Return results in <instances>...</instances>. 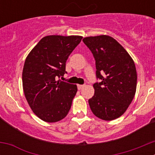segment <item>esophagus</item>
Returning a JSON list of instances; mask_svg holds the SVG:
<instances>
[{"instance_id": "34e87169", "label": "esophagus", "mask_w": 155, "mask_h": 155, "mask_svg": "<svg viewBox=\"0 0 155 155\" xmlns=\"http://www.w3.org/2000/svg\"><path fill=\"white\" fill-rule=\"evenodd\" d=\"M84 87V85H83V84H78V90H81Z\"/></svg>"}]
</instances>
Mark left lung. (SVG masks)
Here are the masks:
<instances>
[{"instance_id":"1","label":"left lung","mask_w":155,"mask_h":155,"mask_svg":"<svg viewBox=\"0 0 155 155\" xmlns=\"http://www.w3.org/2000/svg\"><path fill=\"white\" fill-rule=\"evenodd\" d=\"M84 44L95 60L97 78L94 96L88 100L91 112L103 120H116L125 113L137 89L136 67L127 50L106 35L85 37Z\"/></svg>"}]
</instances>
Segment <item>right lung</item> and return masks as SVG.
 <instances>
[{
  "mask_svg": "<svg viewBox=\"0 0 155 155\" xmlns=\"http://www.w3.org/2000/svg\"><path fill=\"white\" fill-rule=\"evenodd\" d=\"M82 38L47 35L25 59L22 71L25 96L32 112L43 121H60L71 109L78 87L57 79L66 73V61Z\"/></svg>",
  "mask_w": 155,
  "mask_h": 155,
  "instance_id": "add662e5",
  "label": "right lung"
}]
</instances>
